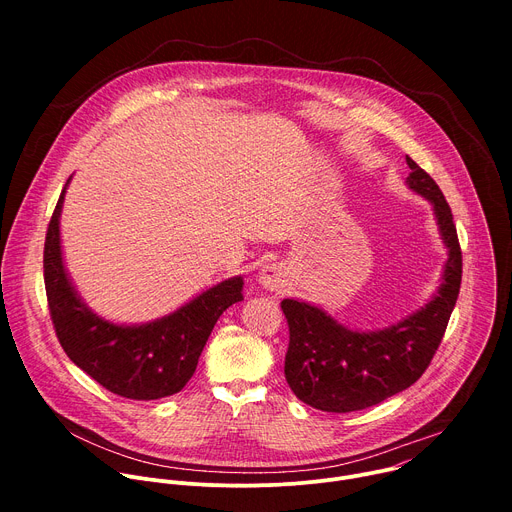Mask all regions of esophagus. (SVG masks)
Wrapping results in <instances>:
<instances>
[{
    "label": "esophagus",
    "instance_id": "1",
    "mask_svg": "<svg viewBox=\"0 0 512 512\" xmlns=\"http://www.w3.org/2000/svg\"><path fill=\"white\" fill-rule=\"evenodd\" d=\"M287 281V271L281 263H267L263 265V269L259 271V283L265 287V289H279L283 287Z\"/></svg>",
    "mask_w": 512,
    "mask_h": 512
}]
</instances>
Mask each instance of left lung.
<instances>
[{
	"label": "left lung",
	"instance_id": "1",
	"mask_svg": "<svg viewBox=\"0 0 512 512\" xmlns=\"http://www.w3.org/2000/svg\"><path fill=\"white\" fill-rule=\"evenodd\" d=\"M407 166V186L431 202L448 247L442 283L421 310L375 332L350 330L312 304L283 300L281 310L289 326L285 381L314 409H367L411 387L429 367L448 328L462 283V249L454 216L435 180L409 156Z\"/></svg>",
	"mask_w": 512,
	"mask_h": 512
}]
</instances>
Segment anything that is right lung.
<instances>
[{
  "label": "right lung",
  "mask_w": 512,
  "mask_h": 512,
  "mask_svg": "<svg viewBox=\"0 0 512 512\" xmlns=\"http://www.w3.org/2000/svg\"><path fill=\"white\" fill-rule=\"evenodd\" d=\"M64 192L66 186L44 243L46 298L60 346L79 369L119 397L154 401L182 391L216 320L243 300V277L208 287L180 310L150 324H111L87 308L66 275L60 251Z\"/></svg>",
  "instance_id": "add662e5"
}]
</instances>
